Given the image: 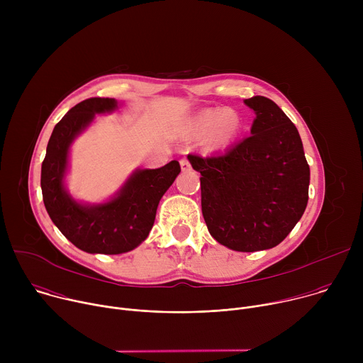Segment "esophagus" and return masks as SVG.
Listing matches in <instances>:
<instances>
[{
  "instance_id": "1",
  "label": "esophagus",
  "mask_w": 363,
  "mask_h": 363,
  "mask_svg": "<svg viewBox=\"0 0 363 363\" xmlns=\"http://www.w3.org/2000/svg\"><path fill=\"white\" fill-rule=\"evenodd\" d=\"M179 164H181V168H182V171H184V172H188V171H191V169H192L191 162H189L186 158H182V160L179 161Z\"/></svg>"
}]
</instances>
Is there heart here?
<instances>
[{"label":"heart","mask_w":363,"mask_h":363,"mask_svg":"<svg viewBox=\"0 0 363 363\" xmlns=\"http://www.w3.org/2000/svg\"><path fill=\"white\" fill-rule=\"evenodd\" d=\"M241 128V119L234 111H205L194 122L191 133L202 136L210 147H223L233 142Z\"/></svg>","instance_id":"b5f03b06"}]
</instances>
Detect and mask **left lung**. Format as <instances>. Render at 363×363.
<instances>
[{
    "mask_svg": "<svg viewBox=\"0 0 363 363\" xmlns=\"http://www.w3.org/2000/svg\"><path fill=\"white\" fill-rule=\"evenodd\" d=\"M255 112L251 135L224 153L188 160L201 174V206L210 234L235 251L280 244L301 218L310 168L294 123L264 96L244 100Z\"/></svg>",
    "mask_w": 363,
    "mask_h": 363,
    "instance_id": "obj_1",
    "label": "left lung"
}]
</instances>
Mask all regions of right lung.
Here are the masks:
<instances>
[{
  "mask_svg": "<svg viewBox=\"0 0 363 363\" xmlns=\"http://www.w3.org/2000/svg\"><path fill=\"white\" fill-rule=\"evenodd\" d=\"M116 100L90 97L55 126L41 165V192L45 210L62 234L86 252L121 254L138 247L152 230L158 203L181 167L171 161L158 169L135 172L112 201L86 206L72 199L63 186L69 146L96 113L111 112Z\"/></svg>",
  "mask_w": 363,
  "mask_h": 363,
  "instance_id": "obj_1",
  "label": "right lung"
}]
</instances>
